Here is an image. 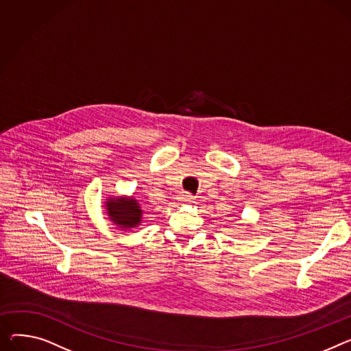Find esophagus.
Masks as SVG:
<instances>
[{
    "instance_id": "34e87169",
    "label": "esophagus",
    "mask_w": 351,
    "mask_h": 351,
    "mask_svg": "<svg viewBox=\"0 0 351 351\" xmlns=\"http://www.w3.org/2000/svg\"><path fill=\"white\" fill-rule=\"evenodd\" d=\"M193 199H195V197H193L191 193H182V195H180V200L184 202V203H191V202H193Z\"/></svg>"
}]
</instances>
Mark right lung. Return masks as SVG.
I'll return each mask as SVG.
<instances>
[{"label":"right lung","instance_id":"1","mask_svg":"<svg viewBox=\"0 0 351 351\" xmlns=\"http://www.w3.org/2000/svg\"><path fill=\"white\" fill-rule=\"evenodd\" d=\"M110 220L123 230H130L143 221V208L134 197H110L106 202Z\"/></svg>","mask_w":351,"mask_h":351}]
</instances>
